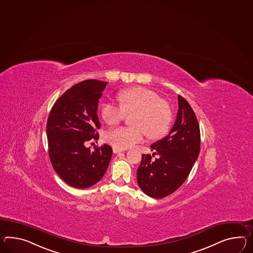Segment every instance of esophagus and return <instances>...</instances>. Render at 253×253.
I'll return each mask as SVG.
<instances>
[{
  "instance_id": "obj_1",
  "label": "esophagus",
  "mask_w": 253,
  "mask_h": 253,
  "mask_svg": "<svg viewBox=\"0 0 253 253\" xmlns=\"http://www.w3.org/2000/svg\"><path fill=\"white\" fill-rule=\"evenodd\" d=\"M112 150H113V153H114V154H118V153H121V152H124V151H125L124 149H119L116 148V147H113Z\"/></svg>"
}]
</instances>
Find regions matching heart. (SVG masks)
Wrapping results in <instances>:
<instances>
[{"instance_id": "b5f03b06", "label": "heart", "mask_w": 253, "mask_h": 253, "mask_svg": "<svg viewBox=\"0 0 253 253\" xmlns=\"http://www.w3.org/2000/svg\"><path fill=\"white\" fill-rule=\"evenodd\" d=\"M120 107L110 102L101 105L100 114L105 123L116 125L130 114L132 126L111 129L105 135L113 147L127 149L142 142L148 134L152 139L166 135L172 123V110L169 103L159 95L143 86H134L118 95Z\"/></svg>"}]
</instances>
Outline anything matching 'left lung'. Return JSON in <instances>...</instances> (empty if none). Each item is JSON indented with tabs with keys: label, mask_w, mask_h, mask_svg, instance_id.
<instances>
[{
	"label": "left lung",
	"mask_w": 253,
	"mask_h": 253,
	"mask_svg": "<svg viewBox=\"0 0 253 253\" xmlns=\"http://www.w3.org/2000/svg\"><path fill=\"white\" fill-rule=\"evenodd\" d=\"M179 109L169 134L151 145V154H142L137 182L142 191L162 198L176 191L189 175L200 152V129L190 104L178 95ZM157 155L154 160L152 157Z\"/></svg>",
	"instance_id": "obj_1"
}]
</instances>
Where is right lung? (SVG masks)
I'll return each mask as SVG.
<instances>
[{
    "mask_svg": "<svg viewBox=\"0 0 253 253\" xmlns=\"http://www.w3.org/2000/svg\"><path fill=\"white\" fill-rule=\"evenodd\" d=\"M107 82L81 81L53 105L46 124L50 162L56 173L75 188H86L103 177L112 155L110 145L85 146L99 139V99Z\"/></svg>",
    "mask_w": 253,
    "mask_h": 253,
    "instance_id": "obj_1",
    "label": "right lung"
}]
</instances>
